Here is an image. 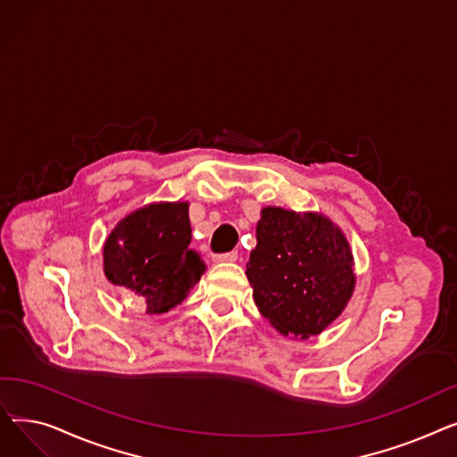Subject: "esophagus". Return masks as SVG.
<instances>
[{
	"label": "esophagus",
	"instance_id": "34e87169",
	"mask_svg": "<svg viewBox=\"0 0 457 457\" xmlns=\"http://www.w3.org/2000/svg\"><path fill=\"white\" fill-rule=\"evenodd\" d=\"M237 257H238L237 252H226V253H216L212 259L214 262H233L237 261Z\"/></svg>",
	"mask_w": 457,
	"mask_h": 457
}]
</instances>
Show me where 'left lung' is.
<instances>
[{
	"instance_id": "8db88e82",
	"label": "left lung",
	"mask_w": 457,
	"mask_h": 457,
	"mask_svg": "<svg viewBox=\"0 0 457 457\" xmlns=\"http://www.w3.org/2000/svg\"><path fill=\"white\" fill-rule=\"evenodd\" d=\"M345 235L315 212L261 211L246 276L261 315L283 335L307 339L341 315L353 291Z\"/></svg>"
}]
</instances>
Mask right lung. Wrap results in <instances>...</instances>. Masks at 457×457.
I'll list each match as a JSON object with an SVG mask.
<instances>
[{"instance_id":"1","label":"right lung","mask_w":457,"mask_h":457,"mask_svg":"<svg viewBox=\"0 0 457 457\" xmlns=\"http://www.w3.org/2000/svg\"><path fill=\"white\" fill-rule=\"evenodd\" d=\"M188 204H152L120 222L104 248L105 276L126 287L148 315H161L187 298L205 272L190 248Z\"/></svg>"}]
</instances>
